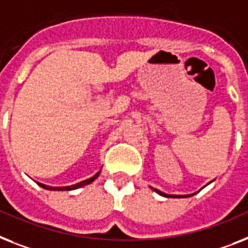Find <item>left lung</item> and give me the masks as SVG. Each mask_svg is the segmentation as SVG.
Returning a JSON list of instances; mask_svg holds the SVG:
<instances>
[{
	"mask_svg": "<svg viewBox=\"0 0 248 248\" xmlns=\"http://www.w3.org/2000/svg\"><path fill=\"white\" fill-rule=\"evenodd\" d=\"M151 189L155 190V191H156L157 194H159V195H161V196H165V198H187V195H169V194L162 193V191H159V190L155 189V187H151Z\"/></svg>",
	"mask_w": 248,
	"mask_h": 248,
	"instance_id": "obj_1",
	"label": "left lung"
}]
</instances>
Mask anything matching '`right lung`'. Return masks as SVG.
I'll use <instances>...</instances> for the list:
<instances>
[{
    "mask_svg": "<svg viewBox=\"0 0 248 248\" xmlns=\"http://www.w3.org/2000/svg\"><path fill=\"white\" fill-rule=\"evenodd\" d=\"M100 172L101 171H99L97 173H95V175L92 176V177H90V179L85 180V181H81V183L78 184H75V185H71V186H62V187H53V186H48V185H44V184H39V185L42 186L43 189H46V190H57V191H71V190H76V189H79V187H82V186H86L89 185V184H91L92 181H95L97 177H99Z\"/></svg>",
    "mask_w": 248,
    "mask_h": 248,
    "instance_id": "right-lung-1",
    "label": "right lung"
}]
</instances>
